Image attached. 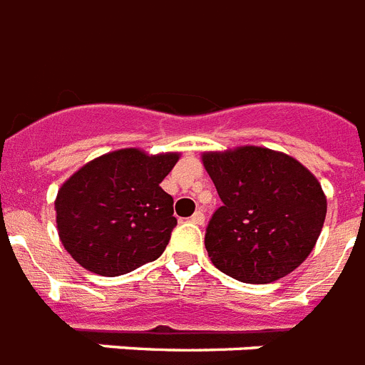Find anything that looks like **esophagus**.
<instances>
[{
    "mask_svg": "<svg viewBox=\"0 0 365 365\" xmlns=\"http://www.w3.org/2000/svg\"><path fill=\"white\" fill-rule=\"evenodd\" d=\"M191 222H193L195 225H202V223H205V212L202 210L195 212L193 216H191Z\"/></svg>",
    "mask_w": 365,
    "mask_h": 365,
    "instance_id": "1",
    "label": "esophagus"
}]
</instances>
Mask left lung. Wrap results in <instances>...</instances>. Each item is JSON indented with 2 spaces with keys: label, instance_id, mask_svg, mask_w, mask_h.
I'll use <instances>...</instances> for the list:
<instances>
[{
  "label": "left lung",
  "instance_id": "1",
  "mask_svg": "<svg viewBox=\"0 0 365 365\" xmlns=\"http://www.w3.org/2000/svg\"><path fill=\"white\" fill-rule=\"evenodd\" d=\"M202 163L223 202L205 235L212 263L246 284L274 282L297 269L326 220L317 178L294 157L255 145L210 151Z\"/></svg>",
  "mask_w": 365,
  "mask_h": 365
}]
</instances>
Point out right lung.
<instances>
[{"instance_id":"add662e5","label":"right lung","mask_w":365,"mask_h":365,"mask_svg":"<svg viewBox=\"0 0 365 365\" xmlns=\"http://www.w3.org/2000/svg\"><path fill=\"white\" fill-rule=\"evenodd\" d=\"M178 153L119 149L91 160L60 187L58 237L87 271L119 277L155 261L176 227L174 200L160 182Z\"/></svg>"}]
</instances>
